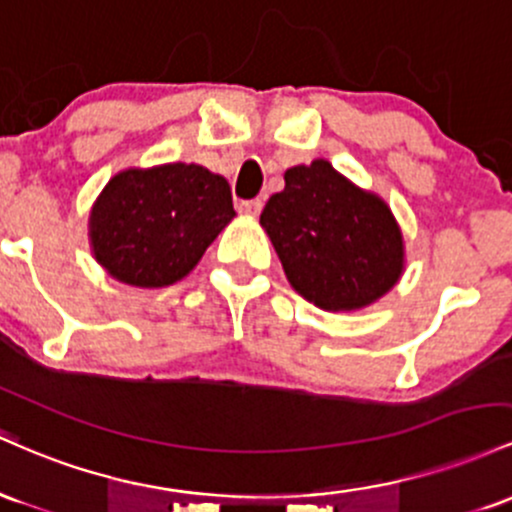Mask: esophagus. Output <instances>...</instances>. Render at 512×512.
<instances>
[{
    "instance_id": "obj_1",
    "label": "esophagus",
    "mask_w": 512,
    "mask_h": 512,
    "mask_svg": "<svg viewBox=\"0 0 512 512\" xmlns=\"http://www.w3.org/2000/svg\"><path fill=\"white\" fill-rule=\"evenodd\" d=\"M237 208H239L241 215L256 217L258 212H261V208H263V200H258V198H256V200H241Z\"/></svg>"
}]
</instances>
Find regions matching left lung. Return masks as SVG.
Returning <instances> with one entry per match:
<instances>
[{"instance_id": "1", "label": "left lung", "mask_w": 512, "mask_h": 512, "mask_svg": "<svg viewBox=\"0 0 512 512\" xmlns=\"http://www.w3.org/2000/svg\"><path fill=\"white\" fill-rule=\"evenodd\" d=\"M261 227L292 290L324 312L370 307L404 273V234L392 208L326 159L285 171Z\"/></svg>"}]
</instances>
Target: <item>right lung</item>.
Masks as SVG:
<instances>
[{
    "instance_id": "1",
    "label": "right lung",
    "mask_w": 512,
    "mask_h": 512,
    "mask_svg": "<svg viewBox=\"0 0 512 512\" xmlns=\"http://www.w3.org/2000/svg\"><path fill=\"white\" fill-rule=\"evenodd\" d=\"M234 215L227 179L205 166H130L91 205V254L118 283L147 290L174 285Z\"/></svg>"
}]
</instances>
